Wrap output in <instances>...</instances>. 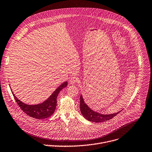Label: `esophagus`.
Masks as SVG:
<instances>
[{"mask_svg": "<svg viewBox=\"0 0 152 152\" xmlns=\"http://www.w3.org/2000/svg\"><path fill=\"white\" fill-rule=\"evenodd\" d=\"M78 81V78L76 77H72L69 80V82L71 84H74L76 83H77Z\"/></svg>", "mask_w": 152, "mask_h": 152, "instance_id": "esophagus-1", "label": "esophagus"}]
</instances>
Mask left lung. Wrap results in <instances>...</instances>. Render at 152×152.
<instances>
[{"label": "left lung", "instance_id": "obj_1", "mask_svg": "<svg viewBox=\"0 0 152 152\" xmlns=\"http://www.w3.org/2000/svg\"><path fill=\"white\" fill-rule=\"evenodd\" d=\"M80 110L83 117L89 121L93 122H103L115 116L121 111L112 114H102L92 110L85 103L83 96H80Z\"/></svg>", "mask_w": 152, "mask_h": 152}]
</instances>
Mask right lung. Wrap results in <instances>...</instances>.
<instances>
[{"instance_id":"obj_1","label":"right lung","mask_w":152,"mask_h":152,"mask_svg":"<svg viewBox=\"0 0 152 152\" xmlns=\"http://www.w3.org/2000/svg\"><path fill=\"white\" fill-rule=\"evenodd\" d=\"M67 85V81L63 83L53 91V93L49 96L48 99H47L43 102L37 104H26L20 100L15 96L12 91V93L18 106L24 113L34 118L41 119L47 118L53 115V113L55 112L57 104L56 99L58 94L64 88L66 87Z\"/></svg>"}]
</instances>
